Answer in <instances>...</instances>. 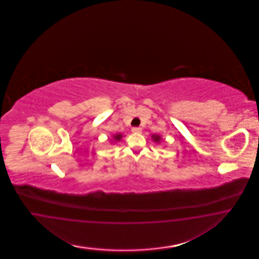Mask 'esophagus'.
<instances>
[{
    "instance_id": "34e87169",
    "label": "esophagus",
    "mask_w": 259,
    "mask_h": 259,
    "mask_svg": "<svg viewBox=\"0 0 259 259\" xmlns=\"http://www.w3.org/2000/svg\"><path fill=\"white\" fill-rule=\"evenodd\" d=\"M132 132L136 134L141 133V128H140V127H133L132 128Z\"/></svg>"
}]
</instances>
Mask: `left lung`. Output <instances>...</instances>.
I'll use <instances>...</instances> for the list:
<instances>
[{
  "label": "left lung",
  "mask_w": 259,
  "mask_h": 259,
  "mask_svg": "<svg viewBox=\"0 0 259 259\" xmlns=\"http://www.w3.org/2000/svg\"><path fill=\"white\" fill-rule=\"evenodd\" d=\"M153 139H154V141H156V142H158V141H160V137L159 136H153Z\"/></svg>",
  "instance_id": "obj_1"
}]
</instances>
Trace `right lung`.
Wrapping results in <instances>:
<instances>
[{
  "mask_svg": "<svg viewBox=\"0 0 259 259\" xmlns=\"http://www.w3.org/2000/svg\"><path fill=\"white\" fill-rule=\"evenodd\" d=\"M121 137H122V135H121V134H118V135L114 136V140L117 141H119V140L121 139Z\"/></svg>",
  "mask_w": 259,
  "mask_h": 259,
  "instance_id": "obj_1",
  "label": "right lung"
}]
</instances>
